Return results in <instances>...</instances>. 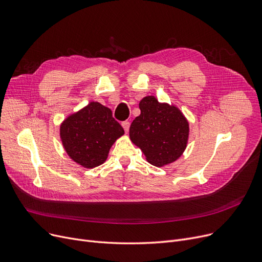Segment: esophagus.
<instances>
[{"label": "esophagus", "instance_id": "34e87169", "mask_svg": "<svg viewBox=\"0 0 262 262\" xmlns=\"http://www.w3.org/2000/svg\"><path fill=\"white\" fill-rule=\"evenodd\" d=\"M121 126H122V128H124V130H125L126 133L129 132V128H130V122H129V121H124V122H122V124H121Z\"/></svg>", "mask_w": 262, "mask_h": 262}]
</instances>
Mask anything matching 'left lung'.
<instances>
[{"label": "left lung", "instance_id": "1", "mask_svg": "<svg viewBox=\"0 0 262 262\" xmlns=\"http://www.w3.org/2000/svg\"><path fill=\"white\" fill-rule=\"evenodd\" d=\"M141 114L130 126V140L148 163L163 167L177 161L185 151L189 122L174 104L160 102L155 96L140 101Z\"/></svg>", "mask_w": 262, "mask_h": 262}]
</instances>
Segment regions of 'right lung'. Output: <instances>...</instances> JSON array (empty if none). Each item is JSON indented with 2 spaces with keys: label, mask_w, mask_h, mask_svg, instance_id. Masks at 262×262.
Instances as JSON below:
<instances>
[{
  "label": "right lung",
  "mask_w": 262,
  "mask_h": 262,
  "mask_svg": "<svg viewBox=\"0 0 262 262\" xmlns=\"http://www.w3.org/2000/svg\"><path fill=\"white\" fill-rule=\"evenodd\" d=\"M124 134L112 111L97 101L69 115L60 125V138L68 156L90 169L105 162L112 145Z\"/></svg>",
  "instance_id": "obj_1"
}]
</instances>
